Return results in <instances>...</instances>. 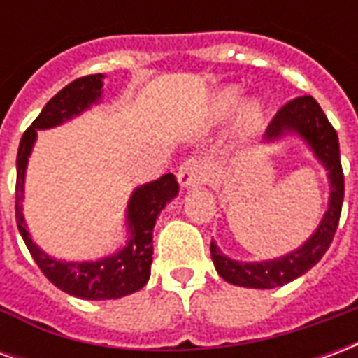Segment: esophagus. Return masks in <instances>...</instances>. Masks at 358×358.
<instances>
[{
    "instance_id": "obj_1",
    "label": "esophagus",
    "mask_w": 358,
    "mask_h": 358,
    "mask_svg": "<svg viewBox=\"0 0 358 358\" xmlns=\"http://www.w3.org/2000/svg\"><path fill=\"white\" fill-rule=\"evenodd\" d=\"M205 174H207V166H205V163L192 157V159H187L186 163L180 164L176 178H178V184L182 186V189H189V187L197 186Z\"/></svg>"
}]
</instances>
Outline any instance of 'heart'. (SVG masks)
<instances>
[{
  "label": "heart",
  "instance_id": "b5f03b06",
  "mask_svg": "<svg viewBox=\"0 0 358 358\" xmlns=\"http://www.w3.org/2000/svg\"><path fill=\"white\" fill-rule=\"evenodd\" d=\"M241 99H243V88L241 86H238V84L226 86L210 101L209 115L215 120H224L240 106L241 109L236 113V130L241 136H249L263 124L264 103L259 97H251V99H245L240 106Z\"/></svg>",
  "mask_w": 358,
  "mask_h": 358
}]
</instances>
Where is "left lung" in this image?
Segmentation results:
<instances>
[{
  "label": "left lung",
  "mask_w": 358,
  "mask_h": 358,
  "mask_svg": "<svg viewBox=\"0 0 358 358\" xmlns=\"http://www.w3.org/2000/svg\"><path fill=\"white\" fill-rule=\"evenodd\" d=\"M287 136H297L305 141L316 157V161L328 172L330 199L326 213L320 224L316 226V230L310 234V238L305 240V243H301L299 248L285 255L268 261H253V263L236 261L220 251L217 241H210V257L215 268L228 284L253 287V289H272L278 285L289 284L295 278L303 276L307 270L313 268L322 259L334 240L341 215L345 184H343V171L339 161L338 134L315 97L303 95L285 103L266 128L263 143L272 145Z\"/></svg>",
  "instance_id": "left-lung-1"
}]
</instances>
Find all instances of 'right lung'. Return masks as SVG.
<instances>
[{
	"instance_id": "1",
	"label": "right lung",
	"mask_w": 358,
	"mask_h": 358,
	"mask_svg": "<svg viewBox=\"0 0 358 358\" xmlns=\"http://www.w3.org/2000/svg\"><path fill=\"white\" fill-rule=\"evenodd\" d=\"M103 74H90L53 95L32 126L22 134L19 153H17V226L27 243L30 255L40 266L51 284L57 285L69 295L78 299L105 301L118 299L138 292L148 284L153 263V228L161 210L178 195V182L174 174H163L159 180L136 187L126 207V234L128 241L124 248L113 255L95 261H61L48 255L38 248L27 230V220L22 215L24 201V180L30 153L34 149L38 130H48L61 126L66 120L80 117L84 110L101 101Z\"/></svg>"
}]
</instances>
